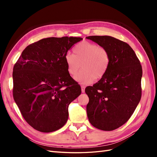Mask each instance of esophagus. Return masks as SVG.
<instances>
[{
	"label": "esophagus",
	"instance_id": "34e87169",
	"mask_svg": "<svg viewBox=\"0 0 157 157\" xmlns=\"http://www.w3.org/2000/svg\"><path fill=\"white\" fill-rule=\"evenodd\" d=\"M85 88H86V86H84V85H82L81 86V91L82 93H84L85 92Z\"/></svg>",
	"mask_w": 157,
	"mask_h": 157
}]
</instances>
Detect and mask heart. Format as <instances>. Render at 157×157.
Masks as SVG:
<instances>
[{
	"label": "heart",
	"instance_id": "1",
	"mask_svg": "<svg viewBox=\"0 0 157 157\" xmlns=\"http://www.w3.org/2000/svg\"><path fill=\"white\" fill-rule=\"evenodd\" d=\"M73 53L65 56V61L70 75L75 76L82 67V70L75 76L77 82L88 84L95 78H101L105 75L110 62V57L104 47L88 41H82L75 46Z\"/></svg>",
	"mask_w": 157,
	"mask_h": 157
}]
</instances>
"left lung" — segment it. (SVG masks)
Instances as JSON below:
<instances>
[{
    "mask_svg": "<svg viewBox=\"0 0 157 157\" xmlns=\"http://www.w3.org/2000/svg\"><path fill=\"white\" fill-rule=\"evenodd\" d=\"M86 39L104 47L110 57L105 75L85 89L89 98L88 120L98 129L114 130L129 120L140 101L141 65L134 51L124 42L110 36Z\"/></svg>",
    "mask_w": 157,
    "mask_h": 157,
    "instance_id": "obj_1",
    "label": "left lung"
}]
</instances>
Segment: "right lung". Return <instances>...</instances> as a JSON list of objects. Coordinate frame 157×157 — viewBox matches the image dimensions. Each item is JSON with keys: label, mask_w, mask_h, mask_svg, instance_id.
<instances>
[{"label": "right lung", "mask_w": 157, "mask_h": 157, "mask_svg": "<svg viewBox=\"0 0 157 157\" xmlns=\"http://www.w3.org/2000/svg\"><path fill=\"white\" fill-rule=\"evenodd\" d=\"M80 37H50L22 52L13 69V96L23 117L41 132L58 130L67 122L69 104L81 94L71 78L65 56Z\"/></svg>", "instance_id": "1"}]
</instances>
